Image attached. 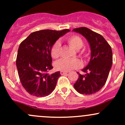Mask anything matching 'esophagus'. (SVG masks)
I'll use <instances>...</instances> for the list:
<instances>
[{"mask_svg": "<svg viewBox=\"0 0 125 125\" xmlns=\"http://www.w3.org/2000/svg\"><path fill=\"white\" fill-rule=\"evenodd\" d=\"M67 74V73H66V72L62 71H60V74H61V75H65V74Z\"/></svg>", "mask_w": 125, "mask_h": 125, "instance_id": "esophagus-1", "label": "esophagus"}]
</instances>
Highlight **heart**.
<instances>
[{"label": "heart", "instance_id": "1", "mask_svg": "<svg viewBox=\"0 0 125 125\" xmlns=\"http://www.w3.org/2000/svg\"><path fill=\"white\" fill-rule=\"evenodd\" d=\"M66 42L71 46L75 50H79L83 46V40L77 35H71L66 38ZM60 51V43L59 41H56L52 45L51 48V55L52 58L56 59L59 56ZM85 57H88V54L83 52ZM82 63L81 61L78 59H62L57 61L54 63V67L57 70L68 72L71 70L77 69L82 67Z\"/></svg>", "mask_w": 125, "mask_h": 125}]
</instances>
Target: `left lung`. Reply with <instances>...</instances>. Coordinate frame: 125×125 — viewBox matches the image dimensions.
<instances>
[{"instance_id":"8db88e82","label":"left lung","mask_w":125,"mask_h":125,"mask_svg":"<svg viewBox=\"0 0 125 125\" xmlns=\"http://www.w3.org/2000/svg\"><path fill=\"white\" fill-rule=\"evenodd\" d=\"M73 31L82 35L89 43L91 58L88 65L79 73V79L74 84L75 90L82 94L91 95L103 88L113 64L111 47L102 35L86 27L75 28Z\"/></svg>"}]
</instances>
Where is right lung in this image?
Returning a JSON list of instances; mask_svg holds the SVG:
<instances>
[{"instance_id":"obj_1","label":"right lung","mask_w":125,"mask_h":125,"mask_svg":"<svg viewBox=\"0 0 125 125\" xmlns=\"http://www.w3.org/2000/svg\"><path fill=\"white\" fill-rule=\"evenodd\" d=\"M70 31L67 29L35 31L20 44L16 66L21 83L30 94L41 97L54 90L61 75L59 71L48 73L53 68L51 48L58 39Z\"/></svg>"}]
</instances>
